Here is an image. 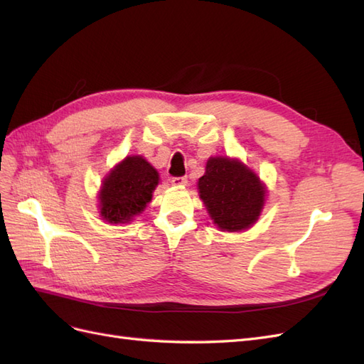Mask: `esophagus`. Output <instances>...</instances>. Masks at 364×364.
Instances as JSON below:
<instances>
[{"label":"esophagus","instance_id":"34e87169","mask_svg":"<svg viewBox=\"0 0 364 364\" xmlns=\"http://www.w3.org/2000/svg\"><path fill=\"white\" fill-rule=\"evenodd\" d=\"M171 185L174 186H183L186 185V182H188V179H186V176H181V178H171Z\"/></svg>","mask_w":364,"mask_h":364}]
</instances>
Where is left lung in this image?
Returning <instances> with one entry per match:
<instances>
[{
    "mask_svg": "<svg viewBox=\"0 0 364 364\" xmlns=\"http://www.w3.org/2000/svg\"><path fill=\"white\" fill-rule=\"evenodd\" d=\"M199 193L214 223L228 232L257 222L266 190L257 174L237 159L211 158L199 179Z\"/></svg>",
    "mask_w": 364,
    "mask_h": 364,
    "instance_id": "left-lung-1",
    "label": "left lung"
}]
</instances>
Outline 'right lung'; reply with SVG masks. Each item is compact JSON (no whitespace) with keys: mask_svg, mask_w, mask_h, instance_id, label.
I'll return each instance as SVG.
<instances>
[{"mask_svg":"<svg viewBox=\"0 0 364 364\" xmlns=\"http://www.w3.org/2000/svg\"><path fill=\"white\" fill-rule=\"evenodd\" d=\"M159 182L158 171L141 156H127L106 176L100 213L109 223H126L144 211Z\"/></svg>","mask_w":364,"mask_h":364,"instance_id":"1","label":"right lung"}]
</instances>
